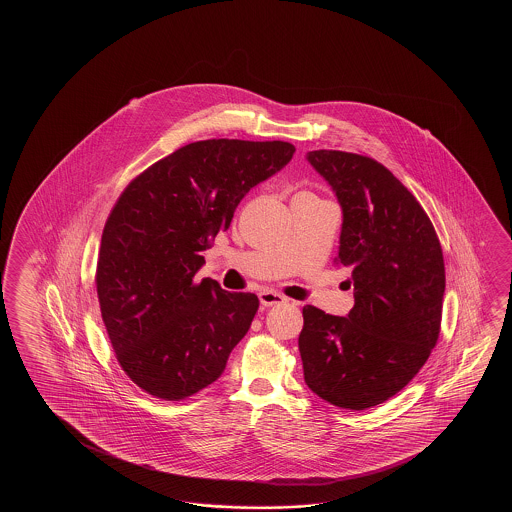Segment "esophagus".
Returning a JSON list of instances; mask_svg holds the SVG:
<instances>
[{
    "label": "esophagus",
    "instance_id": "1",
    "mask_svg": "<svg viewBox=\"0 0 512 512\" xmlns=\"http://www.w3.org/2000/svg\"><path fill=\"white\" fill-rule=\"evenodd\" d=\"M258 296H260V304L263 307H272V305H280L287 302L285 296H282L280 293H274V291H261Z\"/></svg>",
    "mask_w": 512,
    "mask_h": 512
}]
</instances>
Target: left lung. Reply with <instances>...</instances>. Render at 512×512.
<instances>
[{
  "mask_svg": "<svg viewBox=\"0 0 512 512\" xmlns=\"http://www.w3.org/2000/svg\"><path fill=\"white\" fill-rule=\"evenodd\" d=\"M307 161L342 208L338 263L351 269L348 316L304 307L298 348L305 384L327 403L364 410L414 379L434 349L445 261L414 194L370 157L315 150Z\"/></svg>",
  "mask_w": 512,
  "mask_h": 512,
  "instance_id": "1",
  "label": "left lung"
}]
</instances>
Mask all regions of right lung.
I'll return each mask as SVG.
<instances>
[{"mask_svg":"<svg viewBox=\"0 0 512 512\" xmlns=\"http://www.w3.org/2000/svg\"><path fill=\"white\" fill-rule=\"evenodd\" d=\"M293 153L283 141L192 142L120 194L102 232L95 282L117 360L144 392L179 401L207 388L247 335L258 296L194 276L241 199Z\"/></svg>","mask_w":512,"mask_h":512,"instance_id":"right-lung-1","label":"right lung"}]
</instances>
